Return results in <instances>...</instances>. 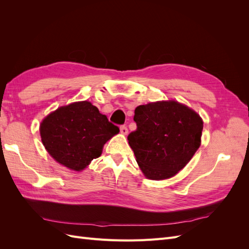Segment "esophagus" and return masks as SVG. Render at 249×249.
Wrapping results in <instances>:
<instances>
[{"mask_svg": "<svg viewBox=\"0 0 249 249\" xmlns=\"http://www.w3.org/2000/svg\"><path fill=\"white\" fill-rule=\"evenodd\" d=\"M127 132H129V131H127V127L125 125L120 126V133L124 135V136H125V135H127Z\"/></svg>", "mask_w": 249, "mask_h": 249, "instance_id": "esophagus-1", "label": "esophagus"}]
</instances>
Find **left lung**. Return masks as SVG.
Returning <instances> with one entry per match:
<instances>
[{
  "mask_svg": "<svg viewBox=\"0 0 249 249\" xmlns=\"http://www.w3.org/2000/svg\"><path fill=\"white\" fill-rule=\"evenodd\" d=\"M137 130L127 140L144 177H175L190 162L201 143L203 122L197 112L175 100L150 102L135 109Z\"/></svg>",
  "mask_w": 249,
  "mask_h": 249,
  "instance_id": "1",
  "label": "left lung"
}]
</instances>
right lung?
I'll return each instance as SVG.
<instances>
[{"mask_svg": "<svg viewBox=\"0 0 249 249\" xmlns=\"http://www.w3.org/2000/svg\"><path fill=\"white\" fill-rule=\"evenodd\" d=\"M119 129L88 102H74L51 112L39 125L41 142L57 163L82 171Z\"/></svg>", "mask_w": 249, "mask_h": 249, "instance_id": "add662e5", "label": "right lung"}]
</instances>
